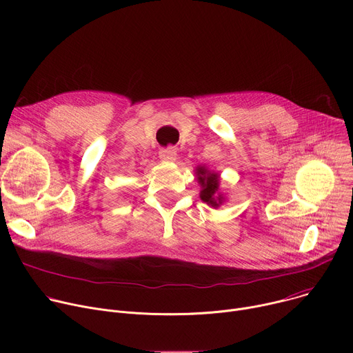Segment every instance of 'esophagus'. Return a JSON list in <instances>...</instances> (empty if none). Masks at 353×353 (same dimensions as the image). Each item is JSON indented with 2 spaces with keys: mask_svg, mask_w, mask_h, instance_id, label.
I'll use <instances>...</instances> for the list:
<instances>
[{
  "mask_svg": "<svg viewBox=\"0 0 353 353\" xmlns=\"http://www.w3.org/2000/svg\"><path fill=\"white\" fill-rule=\"evenodd\" d=\"M176 157H177V150H176V148H173V146L162 148V149L159 150V158H161L162 161L174 162V161H176Z\"/></svg>",
  "mask_w": 353,
  "mask_h": 353,
  "instance_id": "obj_1",
  "label": "esophagus"
}]
</instances>
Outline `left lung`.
I'll return each instance as SVG.
<instances>
[{"instance_id":"obj_1","label":"left lung","mask_w":353,"mask_h":353,"mask_svg":"<svg viewBox=\"0 0 353 353\" xmlns=\"http://www.w3.org/2000/svg\"><path fill=\"white\" fill-rule=\"evenodd\" d=\"M196 172H198V176H199L198 179L204 187V190L201 191V199H203L204 203L211 204L212 207H219V204L222 203V199H221V195L216 196V190H218V185H219L218 174L216 173L207 174L208 172L204 168H198Z\"/></svg>"}]
</instances>
